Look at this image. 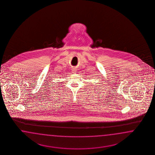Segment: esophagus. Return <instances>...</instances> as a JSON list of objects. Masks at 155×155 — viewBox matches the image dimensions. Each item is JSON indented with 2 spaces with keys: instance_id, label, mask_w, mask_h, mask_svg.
Wrapping results in <instances>:
<instances>
[{
  "instance_id": "1",
  "label": "esophagus",
  "mask_w": 155,
  "mask_h": 155,
  "mask_svg": "<svg viewBox=\"0 0 155 155\" xmlns=\"http://www.w3.org/2000/svg\"><path fill=\"white\" fill-rule=\"evenodd\" d=\"M76 71H77V69H76V68H73L72 69V71H73V73H75V72H76Z\"/></svg>"
}]
</instances>
